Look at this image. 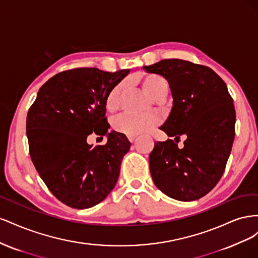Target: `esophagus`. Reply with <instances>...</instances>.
Masks as SVG:
<instances>
[{
	"label": "esophagus",
	"mask_w": 258,
	"mask_h": 258,
	"mask_svg": "<svg viewBox=\"0 0 258 258\" xmlns=\"http://www.w3.org/2000/svg\"><path fill=\"white\" fill-rule=\"evenodd\" d=\"M128 139H129V141L132 143L136 140V136H128Z\"/></svg>",
	"instance_id": "obj_1"
}]
</instances>
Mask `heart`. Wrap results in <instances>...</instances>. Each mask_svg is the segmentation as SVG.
<instances>
[{
	"instance_id": "obj_1",
	"label": "heart",
	"mask_w": 258,
	"mask_h": 258,
	"mask_svg": "<svg viewBox=\"0 0 258 258\" xmlns=\"http://www.w3.org/2000/svg\"><path fill=\"white\" fill-rule=\"evenodd\" d=\"M141 82L144 90L153 99L159 96L162 91H168L167 81L158 74H146L142 77ZM122 90L123 83H119L108 92L105 99V107L108 112H114L118 108ZM159 121V117L156 115L138 116L134 114H123L114 120L113 127L117 132L126 136H137L150 131L156 124H158Z\"/></svg>"
}]
</instances>
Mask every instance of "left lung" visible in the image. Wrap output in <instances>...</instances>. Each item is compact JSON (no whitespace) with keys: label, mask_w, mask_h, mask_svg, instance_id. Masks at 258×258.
I'll use <instances>...</instances> for the list:
<instances>
[{"label":"left lung","mask_w":258,"mask_h":258,"mask_svg":"<svg viewBox=\"0 0 258 258\" xmlns=\"http://www.w3.org/2000/svg\"><path fill=\"white\" fill-rule=\"evenodd\" d=\"M143 69L168 81L173 103L160 129L186 139L156 142L150 154L155 185L168 197L194 201L220 181L235 139L236 111L227 86L212 69L182 59H163Z\"/></svg>","instance_id":"1"}]
</instances>
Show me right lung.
I'll return each mask as SVG.
<instances>
[{"instance_id": "right-lung-1", "label": "right lung", "mask_w": 258, "mask_h": 258, "mask_svg": "<svg viewBox=\"0 0 258 258\" xmlns=\"http://www.w3.org/2000/svg\"><path fill=\"white\" fill-rule=\"evenodd\" d=\"M130 70L79 68L60 72L37 92L27 116L31 159L51 194L74 209L100 204L115 187L131 143L110 129L105 99ZM92 132L104 146L87 143Z\"/></svg>"}]
</instances>
